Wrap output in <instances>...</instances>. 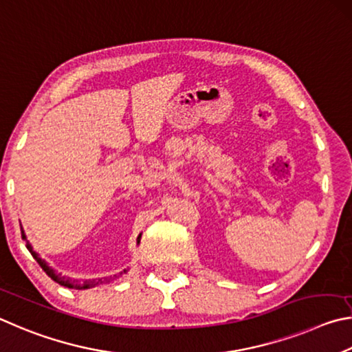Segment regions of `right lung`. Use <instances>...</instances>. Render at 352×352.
I'll return each mask as SVG.
<instances>
[{
  "mask_svg": "<svg viewBox=\"0 0 352 352\" xmlns=\"http://www.w3.org/2000/svg\"><path fill=\"white\" fill-rule=\"evenodd\" d=\"M21 236H23V239H26V248H28V250L30 252V255H32V256L35 258V261L40 264V267H41L43 270H45V272H46L49 276H51V278H52L54 281H57L58 285L65 286V287H71V289H89V287H94V286L100 285V283H102V280H86V281L82 283V285H80V283H77V281H72L71 278H66V276H61L60 274L55 272V270H54L52 267H49L47 263H46L45 260H41V258L38 256V254H36V252L32 249V245L29 244L28 238H26V233H24V230H21ZM140 236H142V235L138 236V244L140 243ZM123 272H126V269H123ZM123 272H120V274H123Z\"/></svg>",
  "mask_w": 352,
  "mask_h": 352,
  "instance_id": "obj_1",
  "label": "right lung"
}]
</instances>
